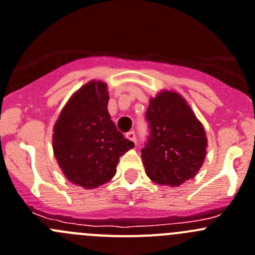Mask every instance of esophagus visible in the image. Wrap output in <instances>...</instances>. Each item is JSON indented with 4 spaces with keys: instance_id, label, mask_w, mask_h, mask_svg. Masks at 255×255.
I'll return each instance as SVG.
<instances>
[{
    "instance_id": "obj_1",
    "label": "esophagus",
    "mask_w": 255,
    "mask_h": 255,
    "mask_svg": "<svg viewBox=\"0 0 255 255\" xmlns=\"http://www.w3.org/2000/svg\"><path fill=\"white\" fill-rule=\"evenodd\" d=\"M126 135H127V138L129 139V141H132L133 143H134V144L137 143V135H135V133L133 132V130H130V132H128Z\"/></svg>"
}]
</instances>
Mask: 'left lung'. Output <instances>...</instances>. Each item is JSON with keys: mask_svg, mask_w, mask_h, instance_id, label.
<instances>
[{"mask_svg": "<svg viewBox=\"0 0 255 255\" xmlns=\"http://www.w3.org/2000/svg\"><path fill=\"white\" fill-rule=\"evenodd\" d=\"M146 121L149 134L141 157L147 176L172 187L195 177L205 160L208 139L185 99L162 90L149 101Z\"/></svg>", "mask_w": 255, "mask_h": 255, "instance_id": "1", "label": "left lung"}]
</instances>
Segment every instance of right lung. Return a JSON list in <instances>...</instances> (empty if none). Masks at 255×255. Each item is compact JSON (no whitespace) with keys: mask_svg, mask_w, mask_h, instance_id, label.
Masks as SVG:
<instances>
[{"mask_svg":"<svg viewBox=\"0 0 255 255\" xmlns=\"http://www.w3.org/2000/svg\"><path fill=\"white\" fill-rule=\"evenodd\" d=\"M108 101L106 83L92 80L69 99L54 126L59 167L69 181L84 189L112 180L120 157L134 147L111 120Z\"/></svg>","mask_w":255,"mask_h":255,"instance_id":"1","label":"right lung"}]
</instances>
